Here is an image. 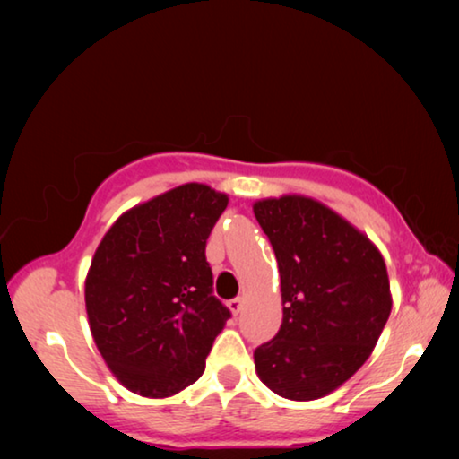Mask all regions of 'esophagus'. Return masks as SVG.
<instances>
[{
	"instance_id": "obj_1",
	"label": "esophagus",
	"mask_w": 459,
	"mask_h": 459,
	"mask_svg": "<svg viewBox=\"0 0 459 459\" xmlns=\"http://www.w3.org/2000/svg\"><path fill=\"white\" fill-rule=\"evenodd\" d=\"M229 307H230V312H232V314L238 316V314H240V309H243V298H235V299H230V301H229Z\"/></svg>"
}]
</instances>
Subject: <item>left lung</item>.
I'll use <instances>...</instances> for the list:
<instances>
[{
    "label": "left lung",
    "instance_id": "1",
    "mask_svg": "<svg viewBox=\"0 0 459 459\" xmlns=\"http://www.w3.org/2000/svg\"><path fill=\"white\" fill-rule=\"evenodd\" d=\"M275 251L283 322L255 351L259 378L279 397L314 401L346 383L375 348L391 314L378 248L359 229L306 196L255 202Z\"/></svg>",
    "mask_w": 459,
    "mask_h": 459
}]
</instances>
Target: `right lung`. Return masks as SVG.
<instances>
[{"label": "right lung", "instance_id": "1", "mask_svg": "<svg viewBox=\"0 0 459 459\" xmlns=\"http://www.w3.org/2000/svg\"><path fill=\"white\" fill-rule=\"evenodd\" d=\"M227 194L184 184L121 214L97 247L84 301L92 338L113 375L164 399L202 377L230 317L212 295L206 240Z\"/></svg>", "mask_w": 459, "mask_h": 459}]
</instances>
